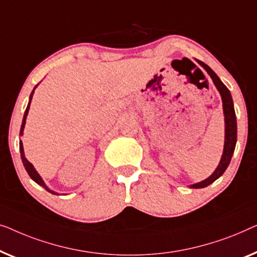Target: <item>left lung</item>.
<instances>
[{
  "label": "left lung",
  "mask_w": 257,
  "mask_h": 257,
  "mask_svg": "<svg viewBox=\"0 0 257 257\" xmlns=\"http://www.w3.org/2000/svg\"><path fill=\"white\" fill-rule=\"evenodd\" d=\"M202 67L207 71V73L211 75L213 82H214L215 87L218 88V91L221 94L222 97V104H223V114H225V148H223V154L221 157V161L218 165V168L211 177H208L207 179L202 180V182L198 184H193L191 187L193 189H201V187L208 186L209 184L215 182L216 179L219 178L220 176H222V173L226 171V169L228 168L230 163V160H232L234 149H235L236 144V116H235V110H234V104L232 100V95H230V92L228 88L226 87L225 85L222 84V81L220 80L218 75L214 73V71L212 70L211 67L207 66L205 63L198 60Z\"/></svg>",
  "instance_id": "1"
}]
</instances>
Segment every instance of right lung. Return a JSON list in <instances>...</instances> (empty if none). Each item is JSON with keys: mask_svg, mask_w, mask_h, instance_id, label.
<instances>
[{"mask_svg": "<svg viewBox=\"0 0 257 257\" xmlns=\"http://www.w3.org/2000/svg\"><path fill=\"white\" fill-rule=\"evenodd\" d=\"M36 87H37V86H36ZM36 87H35V88H36ZM35 88H34V91H32V93L30 94V100H29L28 107H27V109H25V111H24V116H23V121H22V125H21V132H20V135H23V130H24V125H25V120H27V115H28L29 108H30L31 99H32V95H34ZM20 151H21V158H22V162H23L24 168H25V170H27L28 175L30 176V178H31L32 180H35V182L37 183L38 185H41V186L44 187V189H45L46 191H49V192H51V193H53V194H56L55 192H53V191L49 190L48 187H46V185L44 184V182H43V179L41 178V176L38 175L37 171H36L35 168H34V166H32V164L30 163V162H28L27 158H25V156H24V150H23V144H22V141L20 142Z\"/></svg>", "mask_w": 257, "mask_h": 257, "instance_id": "add662e5", "label": "right lung"}]
</instances>
